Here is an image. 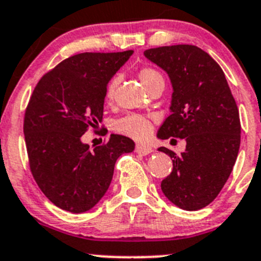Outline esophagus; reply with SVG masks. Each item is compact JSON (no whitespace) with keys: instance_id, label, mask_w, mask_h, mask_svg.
I'll list each match as a JSON object with an SVG mask.
<instances>
[{"instance_id":"esophagus-1","label":"esophagus","mask_w":261,"mask_h":261,"mask_svg":"<svg viewBox=\"0 0 261 261\" xmlns=\"http://www.w3.org/2000/svg\"><path fill=\"white\" fill-rule=\"evenodd\" d=\"M135 151L138 154H141V155H148V154H150L153 151V149L149 145H145V144H138L135 146Z\"/></svg>"}]
</instances>
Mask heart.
Here are the masks:
<instances>
[{
  "label": "heart",
  "mask_w": 261,
  "mask_h": 261,
  "mask_svg": "<svg viewBox=\"0 0 261 261\" xmlns=\"http://www.w3.org/2000/svg\"><path fill=\"white\" fill-rule=\"evenodd\" d=\"M139 79L143 83L144 87L148 90L154 88L158 84H164V77L158 70L153 67H143L139 70ZM116 85H117V77H112L106 87L105 98L107 102H111L115 95ZM113 128L118 134L128 136L135 140H145L151 134V123L148 118L139 115H127L120 118L113 123Z\"/></svg>",
  "instance_id": "heart-1"
}]
</instances>
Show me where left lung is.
I'll list each match as a JSON object with an SVG mask.
<instances>
[{
    "instance_id": "obj_1",
    "label": "left lung",
    "mask_w": 261,
    "mask_h": 261,
    "mask_svg": "<svg viewBox=\"0 0 261 261\" xmlns=\"http://www.w3.org/2000/svg\"><path fill=\"white\" fill-rule=\"evenodd\" d=\"M144 56L168 74L171 115L158 130L159 139L186 140L161 187L171 203L185 211H199L218 196L231 174L241 141L239 108L223 70L201 48L177 44L150 48Z\"/></svg>"
}]
</instances>
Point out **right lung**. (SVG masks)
I'll return each instance as SVG.
<instances>
[{
	"instance_id": "right-lung-1",
	"label": "right lung",
	"mask_w": 261,
	"mask_h": 261,
	"mask_svg": "<svg viewBox=\"0 0 261 261\" xmlns=\"http://www.w3.org/2000/svg\"><path fill=\"white\" fill-rule=\"evenodd\" d=\"M133 53L71 56L47 72L30 97L24 118L30 171L63 211H90L107 192L118 156L135 149L130 138L115 134L94 149L82 141L89 126L102 122L106 87Z\"/></svg>"
}]
</instances>
